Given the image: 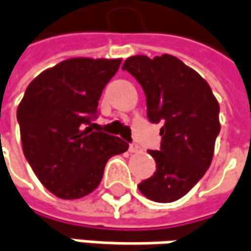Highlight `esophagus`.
Wrapping results in <instances>:
<instances>
[{"mask_svg":"<svg viewBox=\"0 0 251 251\" xmlns=\"http://www.w3.org/2000/svg\"><path fill=\"white\" fill-rule=\"evenodd\" d=\"M138 150H140V147L137 144H130V147H128V151L130 152H137Z\"/></svg>","mask_w":251,"mask_h":251,"instance_id":"esophagus-1","label":"esophagus"}]
</instances>
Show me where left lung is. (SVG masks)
Segmentation results:
<instances>
[{"label":"left lung","instance_id":"obj_1","mask_svg":"<svg viewBox=\"0 0 251 251\" xmlns=\"http://www.w3.org/2000/svg\"><path fill=\"white\" fill-rule=\"evenodd\" d=\"M141 84L151 123H162L157 171L138 185L145 198L168 203L186 195L210 167L220 131L219 103L207 82L172 55L130 56L123 65Z\"/></svg>","mask_w":251,"mask_h":251}]
</instances>
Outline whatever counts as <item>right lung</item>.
I'll list each match as a JSON object with an SVG mask.
<instances>
[{
  "label": "right lung",
  "mask_w": 251,
  "mask_h": 251,
  "mask_svg": "<svg viewBox=\"0 0 251 251\" xmlns=\"http://www.w3.org/2000/svg\"><path fill=\"white\" fill-rule=\"evenodd\" d=\"M120 63V57L66 59L38 75L19 103L24 155L41 183L60 199L92 194L108 158L128 150L119 137L93 131L90 121Z\"/></svg>",
  "instance_id": "right-lung-1"
}]
</instances>
